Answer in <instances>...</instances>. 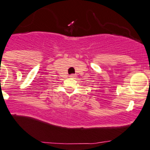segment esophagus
I'll return each instance as SVG.
<instances>
[{"instance_id":"34e87169","label":"esophagus","mask_w":150,"mask_h":150,"mask_svg":"<svg viewBox=\"0 0 150 150\" xmlns=\"http://www.w3.org/2000/svg\"><path fill=\"white\" fill-rule=\"evenodd\" d=\"M69 77H70V78H75V75H74V74H72V75H69Z\"/></svg>"}]
</instances>
